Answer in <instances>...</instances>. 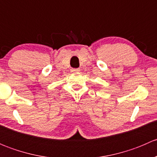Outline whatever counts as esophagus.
I'll list each match as a JSON object with an SVG mask.
<instances>
[{
    "label": "esophagus",
    "mask_w": 157,
    "mask_h": 157,
    "mask_svg": "<svg viewBox=\"0 0 157 157\" xmlns=\"http://www.w3.org/2000/svg\"><path fill=\"white\" fill-rule=\"evenodd\" d=\"M80 71V68H72V69H71V72H73V73L79 72Z\"/></svg>",
    "instance_id": "esophagus-1"
}]
</instances>
